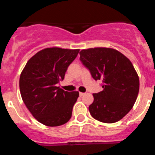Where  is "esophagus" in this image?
<instances>
[{
	"instance_id": "1",
	"label": "esophagus",
	"mask_w": 155,
	"mask_h": 155,
	"mask_svg": "<svg viewBox=\"0 0 155 155\" xmlns=\"http://www.w3.org/2000/svg\"><path fill=\"white\" fill-rule=\"evenodd\" d=\"M79 94H80V96H83V95H84V93L80 92V93H79Z\"/></svg>"
}]
</instances>
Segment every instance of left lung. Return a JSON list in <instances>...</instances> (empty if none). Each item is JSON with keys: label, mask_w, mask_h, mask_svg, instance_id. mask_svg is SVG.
<instances>
[{"label": "left lung", "mask_w": 155, "mask_h": 155, "mask_svg": "<svg viewBox=\"0 0 155 155\" xmlns=\"http://www.w3.org/2000/svg\"><path fill=\"white\" fill-rule=\"evenodd\" d=\"M80 60L94 80H102V90L93 94L89 105L93 118L105 124L123 119L131 110L139 92L140 81L131 61L113 48L82 50Z\"/></svg>", "instance_id": "8db88e82"}]
</instances>
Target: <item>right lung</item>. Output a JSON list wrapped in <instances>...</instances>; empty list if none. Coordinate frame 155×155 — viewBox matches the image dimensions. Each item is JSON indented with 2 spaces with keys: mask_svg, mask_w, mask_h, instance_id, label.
I'll return each instance as SVG.
<instances>
[{
  "mask_svg": "<svg viewBox=\"0 0 155 155\" xmlns=\"http://www.w3.org/2000/svg\"><path fill=\"white\" fill-rule=\"evenodd\" d=\"M79 49L45 48L31 57L20 75L19 88L23 102L37 121L47 127H58L70 120L79 96L78 91L57 87Z\"/></svg>",
  "mask_w": 155,
  "mask_h": 155,
  "instance_id": "right-lung-1",
  "label": "right lung"
}]
</instances>
